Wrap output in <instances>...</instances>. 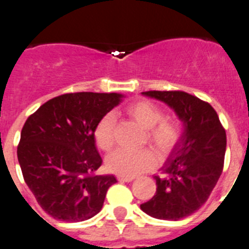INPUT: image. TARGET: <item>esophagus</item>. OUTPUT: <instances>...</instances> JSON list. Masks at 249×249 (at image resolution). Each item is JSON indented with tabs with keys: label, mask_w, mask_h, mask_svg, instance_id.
I'll return each instance as SVG.
<instances>
[{
	"label": "esophagus",
	"mask_w": 249,
	"mask_h": 249,
	"mask_svg": "<svg viewBox=\"0 0 249 249\" xmlns=\"http://www.w3.org/2000/svg\"><path fill=\"white\" fill-rule=\"evenodd\" d=\"M118 180H119V182L129 183V182H132V180H134V177H125V176H118Z\"/></svg>",
	"instance_id": "esophagus-1"
}]
</instances>
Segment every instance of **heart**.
Returning <instances> with one entry per match:
<instances>
[{
    "label": "heart",
    "instance_id": "b5f03b06",
    "mask_svg": "<svg viewBox=\"0 0 249 249\" xmlns=\"http://www.w3.org/2000/svg\"><path fill=\"white\" fill-rule=\"evenodd\" d=\"M125 111L131 119L142 125L147 130V139L160 152H167L173 147L179 138V126L172 120L163 119L161 109L147 101L130 103ZM115 118L108 113L102 117L94 129V140L99 148L109 151L114 145ZM156 156L151 150L143 148L139 151L119 148L107 157V168L111 173L134 177L147 172L156 166Z\"/></svg>",
    "mask_w": 249,
    "mask_h": 249
}]
</instances>
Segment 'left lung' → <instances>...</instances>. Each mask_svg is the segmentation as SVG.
Masks as SVG:
<instances>
[{
  "mask_svg": "<svg viewBox=\"0 0 249 249\" xmlns=\"http://www.w3.org/2000/svg\"><path fill=\"white\" fill-rule=\"evenodd\" d=\"M143 96L166 103L183 123V132L155 176L156 194L140 208L160 220L184 219L208 200L224 168L226 132L215 109L182 90H148Z\"/></svg>",
  "mask_w": 249,
  "mask_h": 249,
  "instance_id": "8db88e82",
  "label": "left lung"
}]
</instances>
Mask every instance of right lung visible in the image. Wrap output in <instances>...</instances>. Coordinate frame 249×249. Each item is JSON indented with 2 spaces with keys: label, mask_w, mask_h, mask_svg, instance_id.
<instances>
[{
  "label": "right lung",
  "mask_w": 249,
  "mask_h": 249,
  "mask_svg": "<svg viewBox=\"0 0 249 249\" xmlns=\"http://www.w3.org/2000/svg\"><path fill=\"white\" fill-rule=\"evenodd\" d=\"M120 93H67L44 103L25 122L17 148L28 188L46 213L66 222L103 208L113 174L97 176L102 157L94 129L124 98Z\"/></svg>",
  "instance_id": "obj_1"
}]
</instances>
